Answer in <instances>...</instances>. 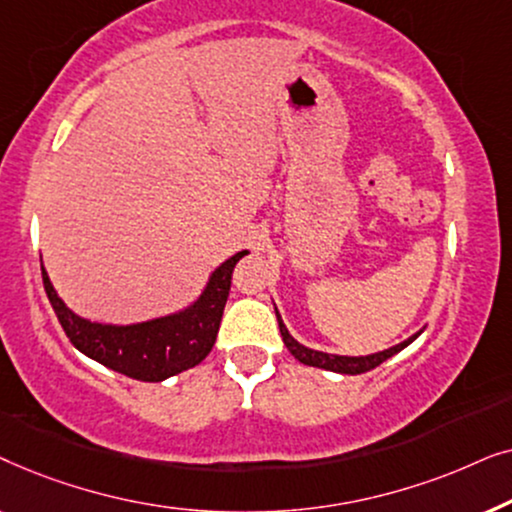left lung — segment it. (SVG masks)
Instances as JSON below:
<instances>
[{
	"label": "left lung",
	"instance_id": "left-lung-1",
	"mask_svg": "<svg viewBox=\"0 0 512 512\" xmlns=\"http://www.w3.org/2000/svg\"><path fill=\"white\" fill-rule=\"evenodd\" d=\"M275 314H277V324H279V333H282V340L289 352L296 356L300 363H305V366H312V368H324V370H331V373H340V375H361V373H368V370H373L375 366H380L391 356L401 352L410 345V342H415L419 338L417 331L415 335H410L408 340L398 342V345L389 347V349H382V352H375V354H368V356H340V354H328V352H319V349H310L305 345H300V342L293 338L289 333V328L284 326L282 321V314L277 312L275 307Z\"/></svg>",
	"mask_w": 512,
	"mask_h": 512
}]
</instances>
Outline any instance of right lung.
<instances>
[{"instance_id":"right-lung-1","label":"right lung","mask_w":512,"mask_h":512,"mask_svg":"<svg viewBox=\"0 0 512 512\" xmlns=\"http://www.w3.org/2000/svg\"><path fill=\"white\" fill-rule=\"evenodd\" d=\"M247 254L249 251H237L223 261L191 305L137 324H107L81 317L58 296L44 265L41 277L58 321L81 354L132 380L163 382L198 366L212 352L228 300L230 277L237 261Z\"/></svg>"}]
</instances>
